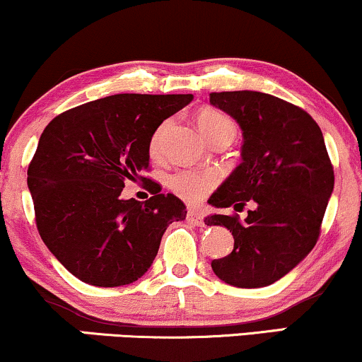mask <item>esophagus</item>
<instances>
[{"instance_id": "esophagus-1", "label": "esophagus", "mask_w": 362, "mask_h": 362, "mask_svg": "<svg viewBox=\"0 0 362 362\" xmlns=\"http://www.w3.org/2000/svg\"><path fill=\"white\" fill-rule=\"evenodd\" d=\"M187 221H189L190 224L194 226H202L204 224V217L199 214V211H195V209H189V212H187Z\"/></svg>"}]
</instances>
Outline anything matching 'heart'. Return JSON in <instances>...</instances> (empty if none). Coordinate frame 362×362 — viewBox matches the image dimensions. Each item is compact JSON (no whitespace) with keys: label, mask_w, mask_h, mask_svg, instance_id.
I'll return each mask as SVG.
<instances>
[{"label":"heart","mask_w":362,"mask_h":362,"mask_svg":"<svg viewBox=\"0 0 362 362\" xmlns=\"http://www.w3.org/2000/svg\"><path fill=\"white\" fill-rule=\"evenodd\" d=\"M197 126L200 133L204 134V138L207 141H211L212 138L217 134L230 133L234 136V123L230 121L229 116H226L224 112L212 110H202L197 115ZM168 128V121H165L155 129V133L150 138V155L156 156L162 150L163 143V134ZM217 184V175L212 172H194V170H178V172L172 173L168 180V187L173 194L178 195L180 199H184L185 202L195 204L200 202L206 195L214 189Z\"/></svg>","instance_id":"heart-1"}]
</instances>
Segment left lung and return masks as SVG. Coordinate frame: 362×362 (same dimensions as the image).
<instances>
[{"mask_svg": "<svg viewBox=\"0 0 362 362\" xmlns=\"http://www.w3.org/2000/svg\"><path fill=\"white\" fill-rule=\"evenodd\" d=\"M212 106L238 121L243 162L209 199L217 209L241 212L245 221L214 214L207 226L233 233L230 255L211 263L221 280L239 288H259L280 280L313 250L334 190V168L313 117L272 94L256 90L212 93Z\"/></svg>", "mask_w": 362, "mask_h": 362, "instance_id": "left-lung-1", "label": "left lung"}]
</instances>
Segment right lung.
<instances>
[{
  "label": "right lung",
  "instance_id": "1",
  "mask_svg": "<svg viewBox=\"0 0 362 362\" xmlns=\"http://www.w3.org/2000/svg\"><path fill=\"white\" fill-rule=\"evenodd\" d=\"M192 94H115L72 107L43 129L28 167L35 221L52 255L94 286H121L148 272L163 233L187 209L148 180L145 202L121 199L146 180L150 138Z\"/></svg>",
  "mask_w": 362,
  "mask_h": 362
}]
</instances>
